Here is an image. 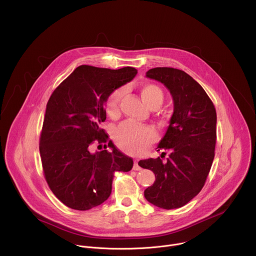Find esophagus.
<instances>
[{
	"label": "esophagus",
	"instance_id": "obj_1",
	"mask_svg": "<svg viewBox=\"0 0 256 256\" xmlns=\"http://www.w3.org/2000/svg\"><path fill=\"white\" fill-rule=\"evenodd\" d=\"M132 170H141V166H138V160H134V166H132Z\"/></svg>",
	"mask_w": 256,
	"mask_h": 256
}]
</instances>
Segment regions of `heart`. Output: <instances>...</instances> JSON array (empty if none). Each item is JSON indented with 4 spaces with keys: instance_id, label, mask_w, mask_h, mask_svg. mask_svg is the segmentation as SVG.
I'll use <instances>...</instances> for the list:
<instances>
[{
    "instance_id": "obj_1",
    "label": "heart",
    "mask_w": 256,
    "mask_h": 256,
    "mask_svg": "<svg viewBox=\"0 0 256 256\" xmlns=\"http://www.w3.org/2000/svg\"><path fill=\"white\" fill-rule=\"evenodd\" d=\"M141 96L144 102L152 109L164 102V92L155 84L145 82L141 86ZM124 97V90L116 88L107 96L104 110L110 118L120 113V105ZM114 140L118 147L126 154L136 156L143 153L156 140V132L150 126H141L132 122H124L114 132Z\"/></svg>"
}]
</instances>
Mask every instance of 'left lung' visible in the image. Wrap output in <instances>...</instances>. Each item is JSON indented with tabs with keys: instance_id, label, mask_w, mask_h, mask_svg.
<instances>
[{
	"instance_id": "obj_1",
	"label": "left lung",
	"mask_w": 256,
	"mask_h": 256,
	"mask_svg": "<svg viewBox=\"0 0 256 256\" xmlns=\"http://www.w3.org/2000/svg\"><path fill=\"white\" fill-rule=\"evenodd\" d=\"M147 78L164 84L174 98V114L157 151L162 158L138 161L150 170L155 182L144 191L157 207L178 208L191 201L203 188L212 166L216 143V111L204 88L188 74L172 67H155Z\"/></svg>"
}]
</instances>
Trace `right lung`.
Here are the masks:
<instances>
[{"label":"right lung","instance_id":"1","mask_svg":"<svg viewBox=\"0 0 256 256\" xmlns=\"http://www.w3.org/2000/svg\"><path fill=\"white\" fill-rule=\"evenodd\" d=\"M134 67L120 69L80 65L52 92L46 107L40 136L44 176L54 195L76 210L88 209L108 199L113 172H128L132 159L109 141L101 128L106 120L104 102L112 90L130 82ZM92 154V144H106Z\"/></svg>","mask_w":256,"mask_h":256}]
</instances>
